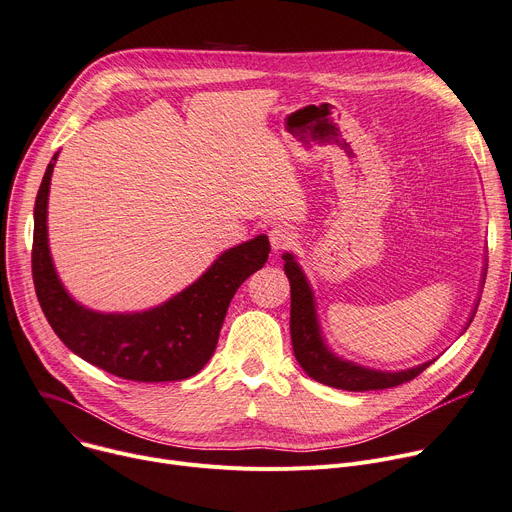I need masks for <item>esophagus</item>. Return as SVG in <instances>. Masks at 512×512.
Returning <instances> with one entry per match:
<instances>
[{"label":"esophagus","instance_id":"esophagus-1","mask_svg":"<svg viewBox=\"0 0 512 512\" xmlns=\"http://www.w3.org/2000/svg\"><path fill=\"white\" fill-rule=\"evenodd\" d=\"M296 241H298V236H296V232L290 226H286V224L271 226V230H269V243H271V249H274V251L292 249L296 245Z\"/></svg>","mask_w":512,"mask_h":512}]
</instances>
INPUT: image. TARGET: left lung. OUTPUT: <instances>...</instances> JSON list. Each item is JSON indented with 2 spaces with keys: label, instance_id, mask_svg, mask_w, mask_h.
<instances>
[{
  "label": "left lung",
  "instance_id": "left-lung-1",
  "mask_svg": "<svg viewBox=\"0 0 512 512\" xmlns=\"http://www.w3.org/2000/svg\"><path fill=\"white\" fill-rule=\"evenodd\" d=\"M284 261H286L284 269L290 280V292H292V304H290L292 348L298 364L311 379L327 387L344 389V391H377V389H391L412 381L430 366V362H426L412 370L381 372V370L362 368L333 356L323 346L317 315H315L313 292L309 284H306L298 263L290 253L284 255Z\"/></svg>",
  "mask_w": 512,
  "mask_h": 512
}]
</instances>
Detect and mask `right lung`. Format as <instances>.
Returning a JSON list of instances; mask_svg holds the SVG:
<instances>
[{"label": "right lung", "instance_id": "add662e5", "mask_svg": "<svg viewBox=\"0 0 512 512\" xmlns=\"http://www.w3.org/2000/svg\"><path fill=\"white\" fill-rule=\"evenodd\" d=\"M57 154L34 201L32 280L41 309L61 342L86 362L138 383L183 381L212 358L228 304L241 284L263 267L267 236H257L216 259L187 290L162 306L133 315L84 309L61 286L47 243V197Z\"/></svg>", "mask_w": 512, "mask_h": 512}]
</instances>
